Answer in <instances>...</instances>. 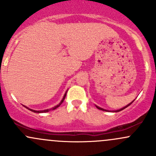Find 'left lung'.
I'll return each mask as SVG.
<instances>
[{
	"label": "left lung",
	"instance_id": "8db88e82",
	"mask_svg": "<svg viewBox=\"0 0 156 156\" xmlns=\"http://www.w3.org/2000/svg\"><path fill=\"white\" fill-rule=\"evenodd\" d=\"M134 100H133V101H134ZM133 101H132V102H131V103H129V104H127L126 106H125V107H123V108H120V109H119V110H115V111H113V112H120V111H122V110L125 109V108H127V106H130V104H131V103H133ZM96 107H97V108H98V109H100V110H103V111H106V112H108V110L104 109V108H100V107H99V106H96Z\"/></svg>",
	"mask_w": 156,
	"mask_h": 156
}]
</instances>
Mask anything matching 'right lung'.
Masks as SVG:
<instances>
[{"mask_svg":"<svg viewBox=\"0 0 156 156\" xmlns=\"http://www.w3.org/2000/svg\"><path fill=\"white\" fill-rule=\"evenodd\" d=\"M66 93H67V91H66V94H64V96H63V98L62 99V100H61V101H60V103H59V104H58V105H56V106H55L54 107H53V108H48V109L41 110V111H36V110H33V109H31V108H29L26 107V106H25V107H26V108H27L28 109H29L30 111L33 112H36V113H43V112H48L50 111V110H54V109H56V108H58V107H59V106H60V105L62 104V103H63L64 100H65V98H66Z\"/></svg>","mask_w":156,"mask_h":156,"instance_id":"1","label":"right lung"}]
</instances>
